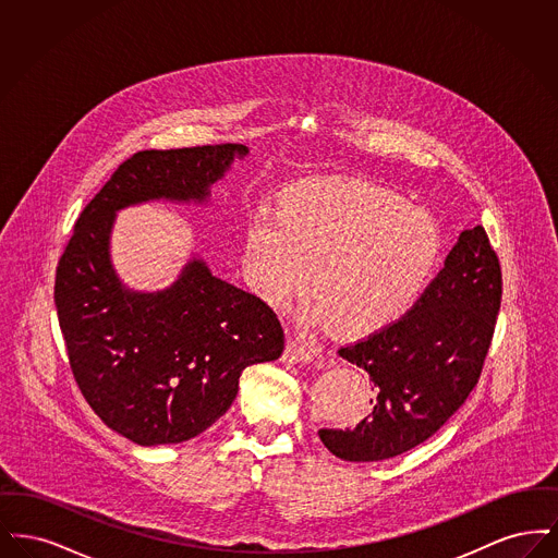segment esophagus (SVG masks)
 <instances>
[{
    "label": "esophagus",
    "instance_id": "1",
    "mask_svg": "<svg viewBox=\"0 0 558 558\" xmlns=\"http://www.w3.org/2000/svg\"><path fill=\"white\" fill-rule=\"evenodd\" d=\"M314 357H316V351H312L310 347L299 343L296 339H291L287 343V349H284V360L287 362H291V364H310V362H314Z\"/></svg>",
    "mask_w": 558,
    "mask_h": 558
}]
</instances>
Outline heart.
<instances>
[{"label":"heart","instance_id":"1","mask_svg":"<svg viewBox=\"0 0 558 558\" xmlns=\"http://www.w3.org/2000/svg\"><path fill=\"white\" fill-rule=\"evenodd\" d=\"M439 255L441 232L426 209L364 180L324 178L284 187L278 213L248 217L242 271L276 310L307 291L312 276L318 303L307 318L372 335L414 305Z\"/></svg>","mask_w":558,"mask_h":558}]
</instances>
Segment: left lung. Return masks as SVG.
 <instances>
[{
  "instance_id": "left-lung-1",
  "label": "left lung",
  "mask_w": 558,
  "mask_h": 558,
  "mask_svg": "<svg viewBox=\"0 0 558 558\" xmlns=\"http://www.w3.org/2000/svg\"><path fill=\"white\" fill-rule=\"evenodd\" d=\"M502 299V269L485 230H464L414 307L364 341L341 347L371 374L374 408L355 428H319L349 462H380L421 446L477 385Z\"/></svg>"
}]
</instances>
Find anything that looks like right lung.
<instances>
[{
  "label": "right lung",
  "mask_w": 558,
  "mask_h": 558,
  "mask_svg": "<svg viewBox=\"0 0 558 558\" xmlns=\"http://www.w3.org/2000/svg\"><path fill=\"white\" fill-rule=\"evenodd\" d=\"M242 144L142 150L119 165L75 223L53 303L83 398L137 446L182 444L228 412L246 366L274 362L284 330L266 303L192 255L162 291H133L110 259L117 211L167 201L207 205L244 159Z\"/></svg>",
  "instance_id": "add662e5"
}]
</instances>
